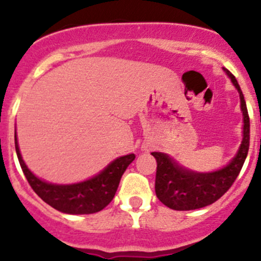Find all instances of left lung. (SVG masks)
<instances>
[{
  "label": "left lung",
  "mask_w": 261,
  "mask_h": 261,
  "mask_svg": "<svg viewBox=\"0 0 261 261\" xmlns=\"http://www.w3.org/2000/svg\"><path fill=\"white\" fill-rule=\"evenodd\" d=\"M233 86L240 93L244 116V138L238 154L222 169L212 173H194L179 167L163 152H151L156 160L155 193L159 201L175 211H191L212 204L230 189L238 178L250 145V118L246 102L235 75L225 69Z\"/></svg>",
  "instance_id": "obj_1"
}]
</instances>
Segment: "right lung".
<instances>
[{
    "label": "right lung",
    "mask_w": 261,
    "mask_h": 261,
    "mask_svg": "<svg viewBox=\"0 0 261 261\" xmlns=\"http://www.w3.org/2000/svg\"><path fill=\"white\" fill-rule=\"evenodd\" d=\"M15 147L21 169L36 194L53 208L69 215H88L103 210L114 199L120 179L135 154L117 158L99 174L75 184H51L36 178L23 163L15 133Z\"/></svg>",
    "instance_id": "1"
}]
</instances>
